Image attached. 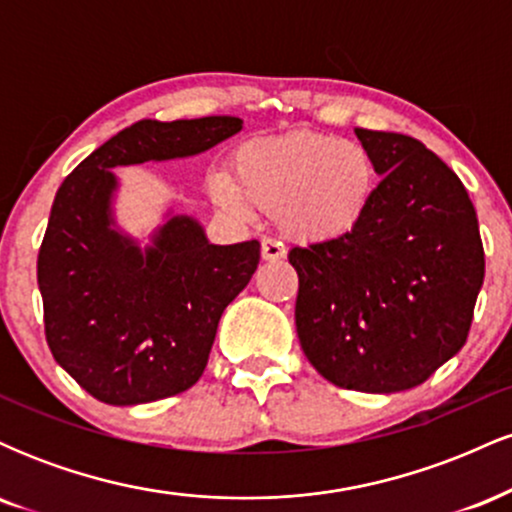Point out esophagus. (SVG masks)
<instances>
[{"label": "esophagus", "instance_id": "obj_1", "mask_svg": "<svg viewBox=\"0 0 512 512\" xmlns=\"http://www.w3.org/2000/svg\"><path fill=\"white\" fill-rule=\"evenodd\" d=\"M284 255H286V248L281 240L262 238V260L279 262V260H284Z\"/></svg>", "mask_w": 512, "mask_h": 512}]
</instances>
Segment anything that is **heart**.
<instances>
[{
    "instance_id": "1",
    "label": "heart",
    "mask_w": 512,
    "mask_h": 512,
    "mask_svg": "<svg viewBox=\"0 0 512 512\" xmlns=\"http://www.w3.org/2000/svg\"><path fill=\"white\" fill-rule=\"evenodd\" d=\"M233 168L236 178L223 170L209 178L214 202L243 216L252 204L276 211L279 226L303 243L354 233L378 187L366 146L320 132L252 139L236 151Z\"/></svg>"
}]
</instances>
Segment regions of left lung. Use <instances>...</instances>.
Returning <instances> with one entry per match:
<instances>
[{
  "label": "left lung",
  "instance_id": "8db88e82",
  "mask_svg": "<svg viewBox=\"0 0 512 512\" xmlns=\"http://www.w3.org/2000/svg\"><path fill=\"white\" fill-rule=\"evenodd\" d=\"M378 175L349 236L293 248L303 354L346 390H411L467 342L484 284L477 211L419 139L356 127Z\"/></svg>",
  "mask_w": 512,
  "mask_h": 512
}]
</instances>
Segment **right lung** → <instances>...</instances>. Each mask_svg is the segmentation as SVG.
I'll list each match as a JSON object with an SVG mask.
<instances>
[{
	"label": "right lung",
	"mask_w": 512,
	"mask_h": 512,
	"mask_svg": "<svg viewBox=\"0 0 512 512\" xmlns=\"http://www.w3.org/2000/svg\"><path fill=\"white\" fill-rule=\"evenodd\" d=\"M243 129L231 115L139 120L64 178L38 252L45 337L88 395L115 407L185 392L207 368L226 305L248 286L260 243L214 245L170 214L142 248L115 226L110 168L202 154Z\"/></svg>",
	"instance_id": "1"
}]
</instances>
